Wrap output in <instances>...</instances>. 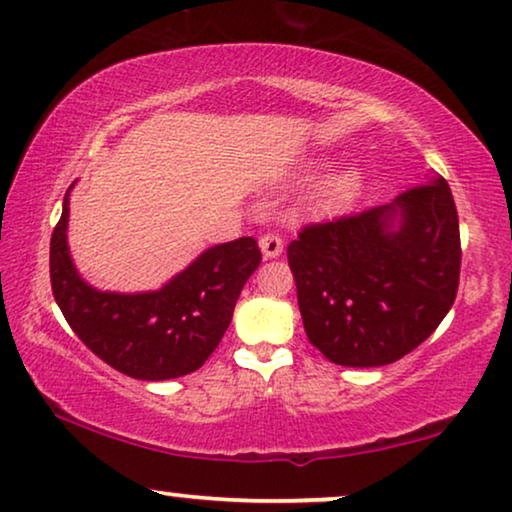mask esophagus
<instances>
[{"label": "esophagus", "instance_id": "obj_1", "mask_svg": "<svg viewBox=\"0 0 512 512\" xmlns=\"http://www.w3.org/2000/svg\"><path fill=\"white\" fill-rule=\"evenodd\" d=\"M259 248H262L266 259L278 257L280 253H283V239H280L278 234L266 232V234H262V239H259Z\"/></svg>", "mask_w": 512, "mask_h": 512}]
</instances>
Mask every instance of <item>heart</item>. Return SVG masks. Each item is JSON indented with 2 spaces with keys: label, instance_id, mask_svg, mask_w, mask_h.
Masks as SVG:
<instances>
[{
  "label": "heart",
  "instance_id": "obj_1",
  "mask_svg": "<svg viewBox=\"0 0 512 512\" xmlns=\"http://www.w3.org/2000/svg\"><path fill=\"white\" fill-rule=\"evenodd\" d=\"M359 190V178L352 171H343L329 181L322 183L315 192L313 204L322 208V211H334V208H341L348 204V201L355 199V194Z\"/></svg>",
  "mask_w": 512,
  "mask_h": 512
}]
</instances>
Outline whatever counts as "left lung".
Instances as JSON below:
<instances>
[{"label": "left lung", "mask_w": 512, "mask_h": 512, "mask_svg": "<svg viewBox=\"0 0 512 512\" xmlns=\"http://www.w3.org/2000/svg\"><path fill=\"white\" fill-rule=\"evenodd\" d=\"M287 262L308 341L329 362H397L455 304L462 243L450 185L436 176L387 206L304 225Z\"/></svg>", "instance_id": "obj_1"}]
</instances>
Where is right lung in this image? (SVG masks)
Masks as SVG:
<instances>
[{
  "instance_id": "obj_1",
  "label": "right lung",
  "mask_w": 512,
  "mask_h": 512,
  "mask_svg": "<svg viewBox=\"0 0 512 512\" xmlns=\"http://www.w3.org/2000/svg\"><path fill=\"white\" fill-rule=\"evenodd\" d=\"M69 192L50 236V285L64 320L99 359L136 380L197 371L232 322L236 299L259 262L253 236L220 243L143 294L99 292L78 276L67 248Z\"/></svg>"
}]
</instances>
